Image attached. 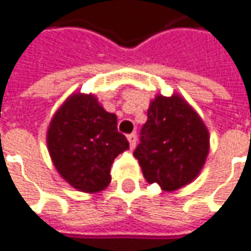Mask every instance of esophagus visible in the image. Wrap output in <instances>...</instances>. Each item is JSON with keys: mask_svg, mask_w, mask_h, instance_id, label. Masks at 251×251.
Returning a JSON list of instances; mask_svg holds the SVG:
<instances>
[{"mask_svg": "<svg viewBox=\"0 0 251 251\" xmlns=\"http://www.w3.org/2000/svg\"><path fill=\"white\" fill-rule=\"evenodd\" d=\"M127 140H129V145H130V148L133 149L135 146H136V133H130V135H127Z\"/></svg>", "mask_w": 251, "mask_h": 251, "instance_id": "esophagus-1", "label": "esophagus"}]
</instances>
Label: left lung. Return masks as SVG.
Segmentation results:
<instances>
[{
    "label": "left lung",
    "instance_id": "obj_1",
    "mask_svg": "<svg viewBox=\"0 0 251 251\" xmlns=\"http://www.w3.org/2000/svg\"><path fill=\"white\" fill-rule=\"evenodd\" d=\"M209 130L177 94L157 95L148 109L133 156L149 183L173 192L195 180L209 153Z\"/></svg>",
    "mask_w": 251,
    "mask_h": 251
}]
</instances>
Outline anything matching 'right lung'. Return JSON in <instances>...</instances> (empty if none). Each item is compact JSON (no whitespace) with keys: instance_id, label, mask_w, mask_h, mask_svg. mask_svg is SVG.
Returning <instances> with one entry per match:
<instances>
[{"instance_id":"add662e5","label":"right lung","mask_w":251,"mask_h":251,"mask_svg":"<svg viewBox=\"0 0 251 251\" xmlns=\"http://www.w3.org/2000/svg\"><path fill=\"white\" fill-rule=\"evenodd\" d=\"M47 143L62 179L86 193L100 192L111 183L115 157L129 149L125 135L118 132L116 115L85 94L71 95L56 111Z\"/></svg>"}]
</instances>
